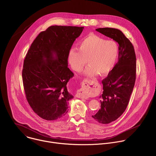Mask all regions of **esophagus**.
Masks as SVG:
<instances>
[{
  "label": "esophagus",
  "mask_w": 156,
  "mask_h": 156,
  "mask_svg": "<svg viewBox=\"0 0 156 156\" xmlns=\"http://www.w3.org/2000/svg\"><path fill=\"white\" fill-rule=\"evenodd\" d=\"M94 81L90 80H84L83 83V87L78 91L79 98L83 99L88 98V93H90L94 87Z\"/></svg>",
  "instance_id": "obj_1"
}]
</instances>
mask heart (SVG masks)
Instances as JSON below:
<instances>
[{"label":"heart","instance_id":"heart-1","mask_svg":"<svg viewBox=\"0 0 156 156\" xmlns=\"http://www.w3.org/2000/svg\"><path fill=\"white\" fill-rule=\"evenodd\" d=\"M119 54V48L113 41L94 34H90L78 44V48L72 49L68 60L73 70L80 72L86 63L89 65L85 75L94 76L98 73L104 75L113 69Z\"/></svg>","mask_w":156,"mask_h":156}]
</instances>
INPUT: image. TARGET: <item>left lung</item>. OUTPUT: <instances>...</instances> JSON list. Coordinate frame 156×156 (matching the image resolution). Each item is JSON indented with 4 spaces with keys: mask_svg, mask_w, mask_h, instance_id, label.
<instances>
[{
    "mask_svg": "<svg viewBox=\"0 0 156 156\" xmlns=\"http://www.w3.org/2000/svg\"><path fill=\"white\" fill-rule=\"evenodd\" d=\"M96 30L119 44L118 62L102 81L101 107L92 115L98 122L107 124L116 120L126 108L136 80V59L133 44L120 30L112 28Z\"/></svg>",
    "mask_w": 156,
    "mask_h": 156,
    "instance_id": "left-lung-1",
    "label": "left lung"
}]
</instances>
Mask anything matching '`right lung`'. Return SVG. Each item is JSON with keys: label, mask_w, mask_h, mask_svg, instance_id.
<instances>
[{"label": "right lung", "mask_w": 156, "mask_h": 156, "mask_svg": "<svg viewBox=\"0 0 156 156\" xmlns=\"http://www.w3.org/2000/svg\"><path fill=\"white\" fill-rule=\"evenodd\" d=\"M84 27L51 26L34 40L22 71L27 99L43 119L55 120L68 112L73 96L67 83L74 76L68 68V55Z\"/></svg>", "instance_id": "obj_1"}]
</instances>
